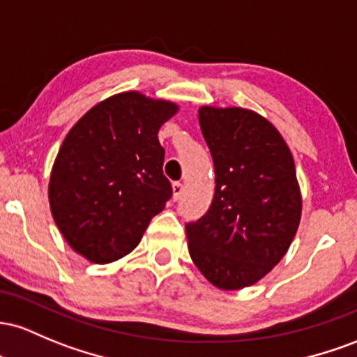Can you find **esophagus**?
<instances>
[{"instance_id": "obj_1", "label": "esophagus", "mask_w": 357, "mask_h": 357, "mask_svg": "<svg viewBox=\"0 0 357 357\" xmlns=\"http://www.w3.org/2000/svg\"><path fill=\"white\" fill-rule=\"evenodd\" d=\"M172 190H174V199L178 200L180 195H182V192H183V183L182 182H174V185H172Z\"/></svg>"}]
</instances>
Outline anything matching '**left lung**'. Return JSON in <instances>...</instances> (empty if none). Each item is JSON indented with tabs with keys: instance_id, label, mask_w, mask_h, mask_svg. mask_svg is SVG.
<instances>
[{
	"instance_id": "1",
	"label": "left lung",
	"mask_w": 357,
	"mask_h": 357,
	"mask_svg": "<svg viewBox=\"0 0 357 357\" xmlns=\"http://www.w3.org/2000/svg\"><path fill=\"white\" fill-rule=\"evenodd\" d=\"M215 190L209 211L187 222L192 261L221 290L261 280L298 229L302 197L294 157L268 119L243 107L199 109Z\"/></svg>"
}]
</instances>
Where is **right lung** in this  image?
<instances>
[{
	"label": "right lung",
	"instance_id": "add662e5",
	"mask_svg": "<svg viewBox=\"0 0 357 357\" xmlns=\"http://www.w3.org/2000/svg\"><path fill=\"white\" fill-rule=\"evenodd\" d=\"M177 111L174 102L121 92L67 133L52 168L50 211L72 250L89 261L131 253L172 197L158 130Z\"/></svg>",
	"mask_w": 357,
	"mask_h": 357
}]
</instances>
